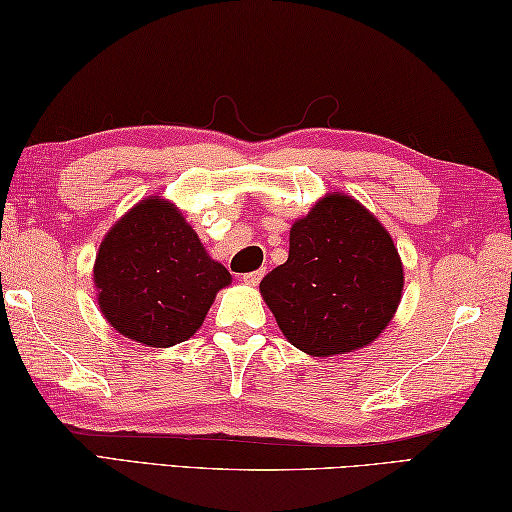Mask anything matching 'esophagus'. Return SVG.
<instances>
[{
  "mask_svg": "<svg viewBox=\"0 0 512 512\" xmlns=\"http://www.w3.org/2000/svg\"><path fill=\"white\" fill-rule=\"evenodd\" d=\"M263 269H258V272H249V274H243V283L249 285V287H256L260 283V278H263Z\"/></svg>",
  "mask_w": 512,
  "mask_h": 512,
  "instance_id": "34e87169",
  "label": "esophagus"
}]
</instances>
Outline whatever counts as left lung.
<instances>
[{
  "mask_svg": "<svg viewBox=\"0 0 512 512\" xmlns=\"http://www.w3.org/2000/svg\"><path fill=\"white\" fill-rule=\"evenodd\" d=\"M392 236L359 200L327 194L289 229V256L260 281L285 339L312 356L370 345L401 303Z\"/></svg>",
  "mask_w": 512,
  "mask_h": 512,
  "instance_id": "1",
  "label": "left lung"
}]
</instances>
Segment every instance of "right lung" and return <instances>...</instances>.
Segmentation results:
<instances>
[{"mask_svg":"<svg viewBox=\"0 0 512 512\" xmlns=\"http://www.w3.org/2000/svg\"><path fill=\"white\" fill-rule=\"evenodd\" d=\"M93 281L111 327L142 345L171 347L198 332L231 276L207 254L180 209L151 196L104 236Z\"/></svg>","mask_w":512,"mask_h":512,"instance_id":"1","label":"right lung"}]
</instances>
